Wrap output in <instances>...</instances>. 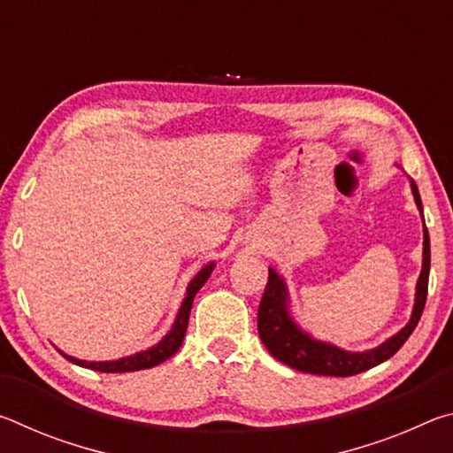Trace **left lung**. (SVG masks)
Here are the masks:
<instances>
[{
    "label": "left lung",
    "mask_w": 453,
    "mask_h": 453,
    "mask_svg": "<svg viewBox=\"0 0 453 453\" xmlns=\"http://www.w3.org/2000/svg\"><path fill=\"white\" fill-rule=\"evenodd\" d=\"M411 191L416 197V203L421 211V199L418 194L416 183L411 181ZM424 218V213H421ZM427 280H429V235L427 227H424V265L418 280L416 289V305L410 324L402 332H397L388 342H383L380 348L364 351V354H354V351L340 349L329 343L311 340V337L302 332L288 313V289L278 273L270 270L267 283L257 308V332L262 337L267 351L280 359L281 364L294 367L297 372L316 373V375H335V378H348V375L362 373L370 367L380 365L381 362L392 357L400 349L408 337L416 329L418 321L424 313L426 297H427Z\"/></svg>",
    "instance_id": "obj_1"
}]
</instances>
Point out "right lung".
<instances>
[{
  "label": "right lung",
  "mask_w": 453,
  "mask_h": 453,
  "mask_svg": "<svg viewBox=\"0 0 453 453\" xmlns=\"http://www.w3.org/2000/svg\"><path fill=\"white\" fill-rule=\"evenodd\" d=\"M213 270V264H208L205 267L199 270V273L196 275L194 280H191L189 288H188V296L186 300H183L181 308L178 318H175V324L172 327V332L167 334L162 342L157 343V346H153L145 351H140V354L135 356H129L124 359H118V362H83V359H75L72 356H65V359H70V362L78 364L81 367H89V370L94 372H104V373H121V372H137V370H148V367H153L157 364L165 362L167 357H172L175 351L180 349L181 342H183V335L188 332V321H189V311H191V303H194V297L199 291V288L203 286L205 281H208L210 273Z\"/></svg>",
  "instance_id": "right-lung-1"
}]
</instances>
